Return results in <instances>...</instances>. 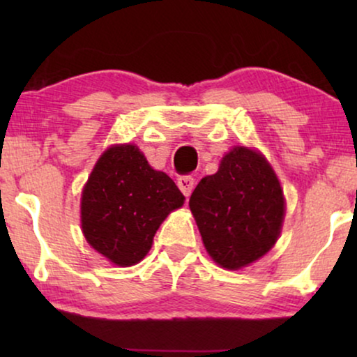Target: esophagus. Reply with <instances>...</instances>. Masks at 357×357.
Segmentation results:
<instances>
[{"label": "esophagus", "instance_id": "obj_1", "mask_svg": "<svg viewBox=\"0 0 357 357\" xmlns=\"http://www.w3.org/2000/svg\"><path fill=\"white\" fill-rule=\"evenodd\" d=\"M177 185L180 192H182L185 197H190V193L193 192V187H195V178L190 177V175H183V177H178Z\"/></svg>", "mask_w": 357, "mask_h": 357}]
</instances>
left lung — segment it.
Returning <instances> with one entry per match:
<instances>
[{
    "instance_id": "obj_1",
    "label": "left lung",
    "mask_w": 357,
    "mask_h": 357,
    "mask_svg": "<svg viewBox=\"0 0 357 357\" xmlns=\"http://www.w3.org/2000/svg\"><path fill=\"white\" fill-rule=\"evenodd\" d=\"M190 209L213 260L227 270H238L276 243L284 198L261 154L234 148L222 158L218 172L197 185Z\"/></svg>"
}]
</instances>
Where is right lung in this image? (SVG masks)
<instances>
[{"instance_id": "1", "label": "right lung", "mask_w": 357, "mask_h": 357, "mask_svg": "<svg viewBox=\"0 0 357 357\" xmlns=\"http://www.w3.org/2000/svg\"><path fill=\"white\" fill-rule=\"evenodd\" d=\"M185 197L133 144L112 146L97 160L81 199L86 241L120 266L141 261L154 234Z\"/></svg>"}]
</instances>
